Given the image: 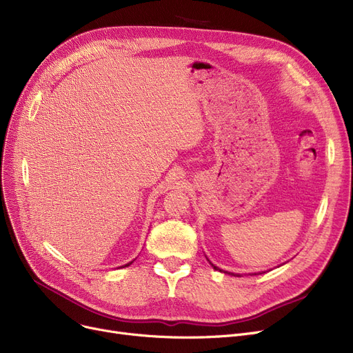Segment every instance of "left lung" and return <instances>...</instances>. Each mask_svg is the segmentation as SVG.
Segmentation results:
<instances>
[{
  "mask_svg": "<svg viewBox=\"0 0 353 353\" xmlns=\"http://www.w3.org/2000/svg\"><path fill=\"white\" fill-rule=\"evenodd\" d=\"M208 261H209V259H208ZM209 262H210V261H209ZM210 265L213 266V269H214V270H219V272H223V273H228V274H232V276H236V277H240V276H242V274H239V273H230V272H225V270H221V269H219L217 266H214V265H213L212 262H210ZM252 274H253V273H252ZM254 274H256V273H254Z\"/></svg>",
  "mask_w": 353,
  "mask_h": 353,
  "instance_id": "obj_1",
  "label": "left lung"
}]
</instances>
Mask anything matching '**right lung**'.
<instances>
[{"label":"right lung","instance_id":"1","mask_svg":"<svg viewBox=\"0 0 353 353\" xmlns=\"http://www.w3.org/2000/svg\"><path fill=\"white\" fill-rule=\"evenodd\" d=\"M132 263H133V262H130V263H127V265H124V266H120V268H127V266H130Z\"/></svg>","mask_w":353,"mask_h":353}]
</instances>
